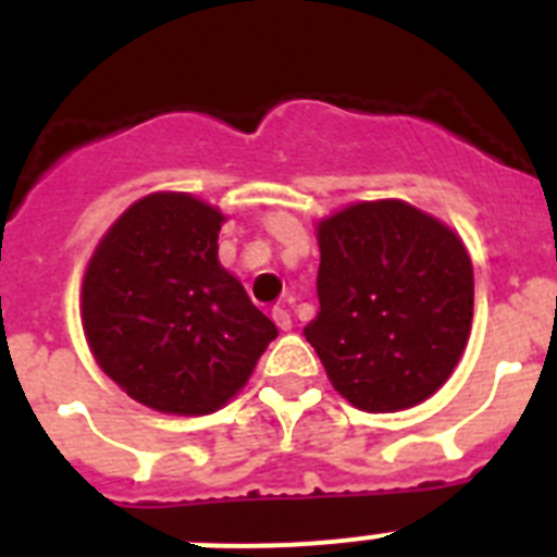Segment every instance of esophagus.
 <instances>
[{
	"mask_svg": "<svg viewBox=\"0 0 557 557\" xmlns=\"http://www.w3.org/2000/svg\"><path fill=\"white\" fill-rule=\"evenodd\" d=\"M273 321H275V326L282 329V332H289V329H293V318H289V312L284 307L273 309Z\"/></svg>",
	"mask_w": 557,
	"mask_h": 557,
	"instance_id": "34e87169",
	"label": "esophagus"
}]
</instances>
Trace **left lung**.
<instances>
[{"label": "left lung", "mask_w": 557, "mask_h": 557, "mask_svg": "<svg viewBox=\"0 0 557 557\" xmlns=\"http://www.w3.org/2000/svg\"><path fill=\"white\" fill-rule=\"evenodd\" d=\"M321 309L304 334L334 391L366 412L421 405L451 376L474 314L455 231L401 200L348 206L318 225Z\"/></svg>", "instance_id": "1"}]
</instances>
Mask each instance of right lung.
<instances>
[{
	"instance_id": "obj_1",
	"label": "right lung",
	"mask_w": 557,
	"mask_h": 557,
	"mask_svg": "<svg viewBox=\"0 0 557 557\" xmlns=\"http://www.w3.org/2000/svg\"><path fill=\"white\" fill-rule=\"evenodd\" d=\"M223 223L191 195H147L111 225L88 262L83 332L91 354L152 410H220L278 334L218 262Z\"/></svg>"
}]
</instances>
